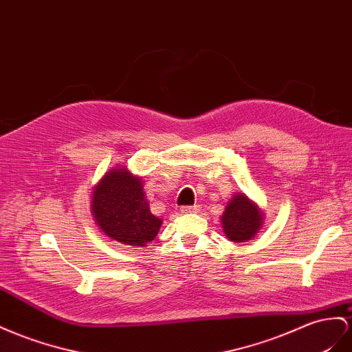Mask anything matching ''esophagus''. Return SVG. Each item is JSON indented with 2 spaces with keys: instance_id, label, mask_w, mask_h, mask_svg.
I'll use <instances>...</instances> for the list:
<instances>
[{
  "instance_id": "esophagus-1",
  "label": "esophagus",
  "mask_w": 352,
  "mask_h": 352,
  "mask_svg": "<svg viewBox=\"0 0 352 352\" xmlns=\"http://www.w3.org/2000/svg\"><path fill=\"white\" fill-rule=\"evenodd\" d=\"M197 206H184L182 208H180V212H182V213H194L195 210H197Z\"/></svg>"
}]
</instances>
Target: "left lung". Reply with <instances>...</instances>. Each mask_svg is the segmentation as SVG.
Returning a JSON list of instances; mask_svg holds the SVG:
<instances>
[{"mask_svg": "<svg viewBox=\"0 0 352 352\" xmlns=\"http://www.w3.org/2000/svg\"><path fill=\"white\" fill-rule=\"evenodd\" d=\"M265 213L262 208L244 192H236L226 204L221 222L226 239L234 243H244L254 239L262 230Z\"/></svg>", "mask_w": 352, "mask_h": 352, "instance_id": "8db88e82", "label": "left lung"}]
</instances>
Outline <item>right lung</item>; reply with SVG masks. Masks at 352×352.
<instances>
[{"label": "right lung", "instance_id": "1", "mask_svg": "<svg viewBox=\"0 0 352 352\" xmlns=\"http://www.w3.org/2000/svg\"><path fill=\"white\" fill-rule=\"evenodd\" d=\"M90 208L99 230L124 245L145 247L163 223L149 210L144 179L127 166L117 164L102 176L93 188Z\"/></svg>", "mask_w": 352, "mask_h": 352}]
</instances>
